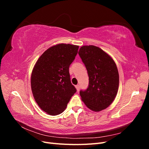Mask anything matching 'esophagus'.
Here are the masks:
<instances>
[{"label":"esophagus","mask_w":149,"mask_h":149,"mask_svg":"<svg viewBox=\"0 0 149 149\" xmlns=\"http://www.w3.org/2000/svg\"><path fill=\"white\" fill-rule=\"evenodd\" d=\"M76 88L77 89V91L79 92V89H80V86L79 85H76Z\"/></svg>","instance_id":"obj_1"}]
</instances>
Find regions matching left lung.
Segmentation results:
<instances>
[{
  "instance_id": "1",
  "label": "left lung",
  "mask_w": 149,
  "mask_h": 149,
  "mask_svg": "<svg viewBox=\"0 0 149 149\" xmlns=\"http://www.w3.org/2000/svg\"><path fill=\"white\" fill-rule=\"evenodd\" d=\"M78 54L89 76L88 88L79 92L81 100L93 111L105 109L114 100L119 88V76L115 62L102 49L94 45L81 47Z\"/></svg>"
}]
</instances>
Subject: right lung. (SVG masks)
I'll use <instances>...</instances> for the list:
<instances>
[{
  "instance_id": "obj_1",
  "label": "right lung",
  "mask_w": 149,
  "mask_h": 149,
  "mask_svg": "<svg viewBox=\"0 0 149 149\" xmlns=\"http://www.w3.org/2000/svg\"><path fill=\"white\" fill-rule=\"evenodd\" d=\"M79 47L61 43L48 48L41 55L31 76V88L35 101L47 114L63 112L76 92L71 84L69 67Z\"/></svg>"
}]
</instances>
